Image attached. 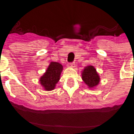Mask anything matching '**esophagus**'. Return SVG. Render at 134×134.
<instances>
[{
    "mask_svg": "<svg viewBox=\"0 0 134 134\" xmlns=\"http://www.w3.org/2000/svg\"><path fill=\"white\" fill-rule=\"evenodd\" d=\"M67 66L69 67H75V63H69L67 64Z\"/></svg>",
    "mask_w": 134,
    "mask_h": 134,
    "instance_id": "obj_1",
    "label": "esophagus"
}]
</instances>
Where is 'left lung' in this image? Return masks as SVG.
I'll return each instance as SVG.
<instances>
[{
	"mask_svg": "<svg viewBox=\"0 0 134 134\" xmlns=\"http://www.w3.org/2000/svg\"><path fill=\"white\" fill-rule=\"evenodd\" d=\"M82 79L89 88H93L99 83V76L93 66L86 67L82 73Z\"/></svg>",
	"mask_w": 134,
	"mask_h": 134,
	"instance_id": "obj_1",
	"label": "left lung"
}]
</instances>
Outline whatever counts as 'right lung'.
Here are the masks:
<instances>
[{"mask_svg": "<svg viewBox=\"0 0 134 134\" xmlns=\"http://www.w3.org/2000/svg\"><path fill=\"white\" fill-rule=\"evenodd\" d=\"M63 71V65L56 62L51 63L46 73L41 77L40 83L46 90L54 89L55 84L60 80V76Z\"/></svg>", "mask_w": 134, "mask_h": 134, "instance_id": "1", "label": "right lung"}]
</instances>
